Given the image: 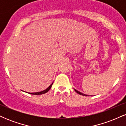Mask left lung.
Listing matches in <instances>:
<instances>
[{
  "label": "left lung",
  "instance_id": "obj_1",
  "mask_svg": "<svg viewBox=\"0 0 126 126\" xmlns=\"http://www.w3.org/2000/svg\"><path fill=\"white\" fill-rule=\"evenodd\" d=\"M75 91H76V92H77V93L78 94H79V95H85V96H87V95H85V94H82V93H81V92H79V91H76V89H75Z\"/></svg>",
  "mask_w": 126,
  "mask_h": 126
}]
</instances>
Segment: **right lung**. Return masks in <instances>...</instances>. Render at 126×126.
<instances>
[{
    "label": "right lung",
    "mask_w": 126,
    "mask_h": 126,
    "mask_svg": "<svg viewBox=\"0 0 126 126\" xmlns=\"http://www.w3.org/2000/svg\"><path fill=\"white\" fill-rule=\"evenodd\" d=\"M53 83H51V85H50V86H48V88H47V89H45V90H44V91H41V92H34V93H29L30 94H32V95H42V94H45V93H46V92H48V91L50 90V89H51V86H52V85H53Z\"/></svg>",
    "instance_id": "right-lung-1"
}]
</instances>
